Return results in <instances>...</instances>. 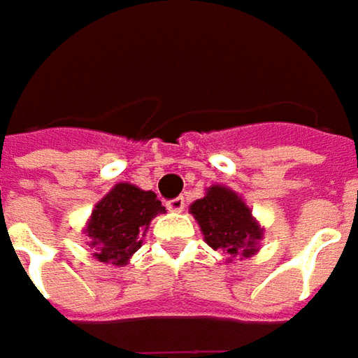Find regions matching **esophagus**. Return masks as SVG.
Instances as JSON below:
<instances>
[{
    "instance_id": "1",
    "label": "esophagus",
    "mask_w": 358,
    "mask_h": 358,
    "mask_svg": "<svg viewBox=\"0 0 358 358\" xmlns=\"http://www.w3.org/2000/svg\"><path fill=\"white\" fill-rule=\"evenodd\" d=\"M166 208L170 212H182V210L186 208V202H184V198L180 196V198H174V200H168Z\"/></svg>"
}]
</instances>
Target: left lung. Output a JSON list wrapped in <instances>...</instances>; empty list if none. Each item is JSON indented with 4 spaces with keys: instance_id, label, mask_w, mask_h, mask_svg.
<instances>
[{
    "instance_id": "left-lung-1",
    "label": "left lung",
    "mask_w": 358,
    "mask_h": 358,
    "mask_svg": "<svg viewBox=\"0 0 358 358\" xmlns=\"http://www.w3.org/2000/svg\"><path fill=\"white\" fill-rule=\"evenodd\" d=\"M190 214L200 224L210 248L240 259L252 257L259 250L264 228L240 196L226 186L214 184L208 188L203 198L192 203Z\"/></svg>"
}]
</instances>
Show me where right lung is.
Instances as JSON below:
<instances>
[{"mask_svg":"<svg viewBox=\"0 0 358 358\" xmlns=\"http://www.w3.org/2000/svg\"><path fill=\"white\" fill-rule=\"evenodd\" d=\"M164 212L166 208L155 192L141 190L129 182L117 184L94 206L87 222L85 234L93 255L103 264L127 265L132 253L141 250L152 217Z\"/></svg>","mask_w":358,"mask_h":358,"instance_id":"obj_1","label":"right lung"}]
</instances>
